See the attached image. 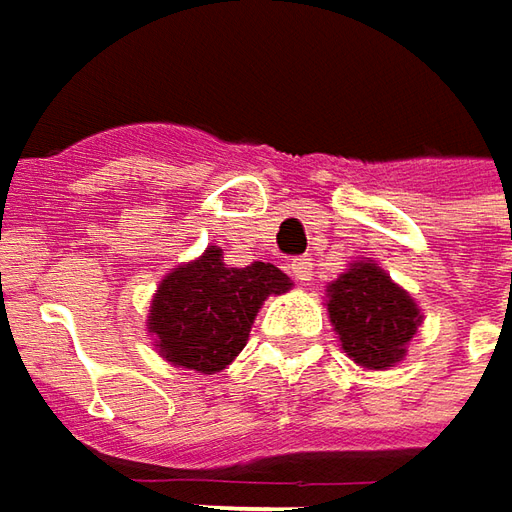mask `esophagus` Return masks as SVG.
I'll list each match as a JSON object with an SVG mask.
<instances>
[{"instance_id": "1", "label": "esophagus", "mask_w": 512, "mask_h": 512, "mask_svg": "<svg viewBox=\"0 0 512 512\" xmlns=\"http://www.w3.org/2000/svg\"><path fill=\"white\" fill-rule=\"evenodd\" d=\"M289 269H292V278L298 280V283H309L312 280V260L309 257H295L289 263Z\"/></svg>"}]
</instances>
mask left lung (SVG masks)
I'll list each match as a JSON object with an SVG mask.
<instances>
[{"mask_svg":"<svg viewBox=\"0 0 512 512\" xmlns=\"http://www.w3.org/2000/svg\"><path fill=\"white\" fill-rule=\"evenodd\" d=\"M326 312L341 349L364 369L401 364L424 323L415 298L369 257L352 260L326 286Z\"/></svg>","mask_w":512,"mask_h":512,"instance_id":"left-lung-1","label":"left lung"}]
</instances>
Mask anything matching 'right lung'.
<instances>
[{"label":"right lung","instance_id":"1","mask_svg":"<svg viewBox=\"0 0 512 512\" xmlns=\"http://www.w3.org/2000/svg\"><path fill=\"white\" fill-rule=\"evenodd\" d=\"M289 289L292 280L278 266L255 260L234 269L223 263L220 246H206L160 280L145 329L171 367L214 375L246 346L263 300Z\"/></svg>","mask_w":512,"mask_h":512}]
</instances>
